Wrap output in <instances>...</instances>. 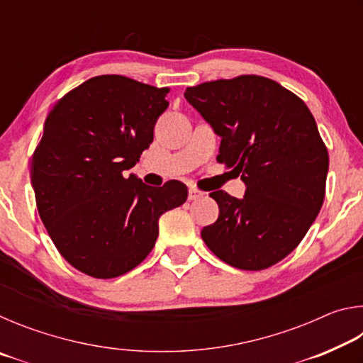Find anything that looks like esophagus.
Listing matches in <instances>:
<instances>
[{
	"label": "esophagus",
	"mask_w": 363,
	"mask_h": 363,
	"mask_svg": "<svg viewBox=\"0 0 363 363\" xmlns=\"http://www.w3.org/2000/svg\"><path fill=\"white\" fill-rule=\"evenodd\" d=\"M201 196H203V192L196 189H189V200H199Z\"/></svg>",
	"instance_id": "esophagus-1"
}]
</instances>
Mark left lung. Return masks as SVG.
Wrapping results in <instances>:
<instances>
[{"label":"left lung","instance_id":"obj_1","mask_svg":"<svg viewBox=\"0 0 363 363\" xmlns=\"http://www.w3.org/2000/svg\"><path fill=\"white\" fill-rule=\"evenodd\" d=\"M187 102L220 138L218 162L247 186L210 196L219 218L201 238L220 261L262 270L303 240L325 199L328 150L311 110L274 79L242 75L187 88Z\"/></svg>","mask_w":363,"mask_h":363}]
</instances>
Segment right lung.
Listing matches in <instances>:
<instances>
[{
	"instance_id": "right-lung-1",
	"label": "right lung",
	"mask_w": 363,
	"mask_h": 363,
	"mask_svg": "<svg viewBox=\"0 0 363 363\" xmlns=\"http://www.w3.org/2000/svg\"><path fill=\"white\" fill-rule=\"evenodd\" d=\"M168 88L101 75L57 101L32 158L36 208L59 253L79 272L113 279L139 266L163 213L187 200L186 184L150 187L125 171L153 140Z\"/></svg>"
}]
</instances>
